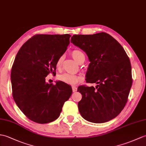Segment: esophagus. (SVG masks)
Returning <instances> with one entry per match:
<instances>
[{
	"label": "esophagus",
	"instance_id": "obj_1",
	"mask_svg": "<svg viewBox=\"0 0 146 146\" xmlns=\"http://www.w3.org/2000/svg\"><path fill=\"white\" fill-rule=\"evenodd\" d=\"M72 90H73V92H75V91H77V88L74 86H72Z\"/></svg>",
	"mask_w": 146,
	"mask_h": 146
}]
</instances>
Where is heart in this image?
<instances>
[{
  "instance_id": "heart-1",
  "label": "heart",
  "mask_w": 146,
  "mask_h": 146,
  "mask_svg": "<svg viewBox=\"0 0 146 146\" xmlns=\"http://www.w3.org/2000/svg\"><path fill=\"white\" fill-rule=\"evenodd\" d=\"M71 55L73 56V58L78 63H80L82 61H84L85 60V55L82 51L78 49H74L71 52ZM63 60V56H60L57 59L56 62V66L57 68H60L62 65ZM58 80L61 81L65 83L69 84H76L78 83L80 81V78L76 74H71L68 73H65L61 74L58 76Z\"/></svg>"
}]
</instances>
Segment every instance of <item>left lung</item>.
<instances>
[{
    "label": "left lung",
    "instance_id": "obj_1",
    "mask_svg": "<svg viewBox=\"0 0 146 146\" xmlns=\"http://www.w3.org/2000/svg\"><path fill=\"white\" fill-rule=\"evenodd\" d=\"M71 42L86 52L90 63L86 82L94 86H80L82 98L78 103L84 119L103 123L116 117L127 102L133 83L129 58L123 46L105 32L74 35Z\"/></svg>",
    "mask_w": 146,
    "mask_h": 146
}]
</instances>
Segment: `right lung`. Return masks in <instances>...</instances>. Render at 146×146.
Returning <instances> with one entry per match:
<instances>
[{"instance_id":"right-lung-1","label":"right lung","mask_w":146,"mask_h":146,"mask_svg":"<svg viewBox=\"0 0 146 146\" xmlns=\"http://www.w3.org/2000/svg\"><path fill=\"white\" fill-rule=\"evenodd\" d=\"M70 34H38L23 44L11 70L12 96L29 119L46 124L59 117L72 89L63 81L47 83L45 78L55 74L57 59L66 52Z\"/></svg>"}]
</instances>
